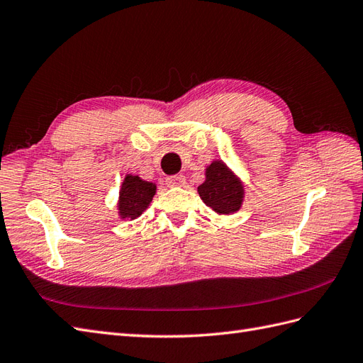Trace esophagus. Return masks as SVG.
<instances>
[{
	"instance_id": "obj_1",
	"label": "esophagus",
	"mask_w": 363,
	"mask_h": 363,
	"mask_svg": "<svg viewBox=\"0 0 363 363\" xmlns=\"http://www.w3.org/2000/svg\"><path fill=\"white\" fill-rule=\"evenodd\" d=\"M167 184H169L170 187H181V185L185 184V176L184 174H172L167 178Z\"/></svg>"
}]
</instances>
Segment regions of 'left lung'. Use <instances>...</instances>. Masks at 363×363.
<instances>
[{
	"label": "left lung",
	"mask_w": 363,
	"mask_h": 363,
	"mask_svg": "<svg viewBox=\"0 0 363 363\" xmlns=\"http://www.w3.org/2000/svg\"><path fill=\"white\" fill-rule=\"evenodd\" d=\"M201 199L219 215L236 213L244 201V185L222 161H213L206 170V181L198 187Z\"/></svg>",
	"instance_id": "obj_1"
}]
</instances>
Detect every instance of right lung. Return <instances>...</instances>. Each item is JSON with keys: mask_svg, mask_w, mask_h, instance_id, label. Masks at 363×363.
<instances>
[{"mask_svg": "<svg viewBox=\"0 0 363 363\" xmlns=\"http://www.w3.org/2000/svg\"><path fill=\"white\" fill-rule=\"evenodd\" d=\"M156 193V185L153 182L143 181L139 176L127 174L119 190L118 210L123 219H136L143 215Z\"/></svg>", "mask_w": 363, "mask_h": 363, "instance_id": "add662e5", "label": "right lung"}]
</instances>
